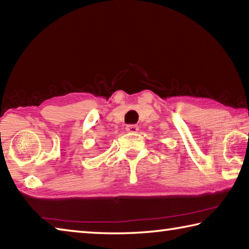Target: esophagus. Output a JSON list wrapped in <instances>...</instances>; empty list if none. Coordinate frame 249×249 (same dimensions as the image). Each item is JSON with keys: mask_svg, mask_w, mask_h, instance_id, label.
Segmentation results:
<instances>
[{"mask_svg": "<svg viewBox=\"0 0 249 249\" xmlns=\"http://www.w3.org/2000/svg\"><path fill=\"white\" fill-rule=\"evenodd\" d=\"M125 129H126V132H129V133H137L140 127H138L137 125H127Z\"/></svg>", "mask_w": 249, "mask_h": 249, "instance_id": "esophagus-1", "label": "esophagus"}]
</instances>
